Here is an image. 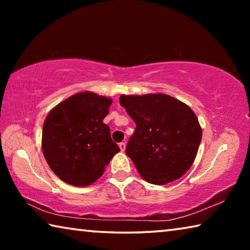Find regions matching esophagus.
<instances>
[{"mask_svg":"<svg viewBox=\"0 0 250 250\" xmlns=\"http://www.w3.org/2000/svg\"><path fill=\"white\" fill-rule=\"evenodd\" d=\"M119 147H120V150L124 152L125 150V142H121V143H119Z\"/></svg>","mask_w":250,"mask_h":250,"instance_id":"esophagus-1","label":"esophagus"}]
</instances>
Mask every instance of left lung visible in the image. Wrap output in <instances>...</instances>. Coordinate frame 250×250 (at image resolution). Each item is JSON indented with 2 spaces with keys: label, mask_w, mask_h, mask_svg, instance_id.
I'll list each match as a JSON object with an SVG mask.
<instances>
[{
  "label": "left lung",
  "mask_w": 250,
  "mask_h": 250,
  "mask_svg": "<svg viewBox=\"0 0 250 250\" xmlns=\"http://www.w3.org/2000/svg\"><path fill=\"white\" fill-rule=\"evenodd\" d=\"M120 104L135 122L125 153L143 179L163 185L183 176L202 140L201 125L192 109L163 94L122 95Z\"/></svg>",
  "instance_id": "left-lung-1"
}]
</instances>
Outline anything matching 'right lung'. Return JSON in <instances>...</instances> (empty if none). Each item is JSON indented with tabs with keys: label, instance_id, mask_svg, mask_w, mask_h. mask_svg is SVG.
Segmentation results:
<instances>
[{
	"label": "right lung",
	"instance_id": "1",
	"mask_svg": "<svg viewBox=\"0 0 250 250\" xmlns=\"http://www.w3.org/2000/svg\"><path fill=\"white\" fill-rule=\"evenodd\" d=\"M111 104L105 97L79 92L48 113L43 126V153L49 167L66 183L92 184L120 151L104 124Z\"/></svg>",
	"mask_w": 250,
	"mask_h": 250
}]
</instances>
